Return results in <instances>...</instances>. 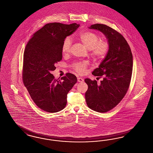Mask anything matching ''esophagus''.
<instances>
[{
	"label": "esophagus",
	"mask_w": 153,
	"mask_h": 153,
	"mask_svg": "<svg viewBox=\"0 0 153 153\" xmlns=\"http://www.w3.org/2000/svg\"><path fill=\"white\" fill-rule=\"evenodd\" d=\"M77 81H78L79 82H82L84 81V79L81 78V77H78L77 78Z\"/></svg>",
	"instance_id": "1"
}]
</instances>
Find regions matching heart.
Here are the masks:
<instances>
[{
	"mask_svg": "<svg viewBox=\"0 0 153 153\" xmlns=\"http://www.w3.org/2000/svg\"><path fill=\"white\" fill-rule=\"evenodd\" d=\"M77 39L86 48L89 49L92 58L95 60L102 59L108 54L110 45L105 40H99L98 35L92 31H83L80 32L77 36ZM72 42L69 37H67L63 41L61 46V52L64 55H68L71 51ZM87 65L85 62H78L72 65L74 71L79 74L85 72Z\"/></svg>",
	"mask_w": 153,
	"mask_h": 153,
	"instance_id": "obj_1",
	"label": "heart"
}]
</instances>
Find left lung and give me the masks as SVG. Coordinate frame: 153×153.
<instances>
[{"label":"left lung","instance_id":"8db88e82","mask_svg":"<svg viewBox=\"0 0 153 153\" xmlns=\"http://www.w3.org/2000/svg\"><path fill=\"white\" fill-rule=\"evenodd\" d=\"M89 28L102 32L110 45L104 60L92 72L98 78L103 77L100 84L97 85L95 79H85L88 86L85 93L88 106L94 111L105 113L116 107L128 91L133 71V55L126 39L115 30L102 24L92 25Z\"/></svg>","mask_w":153,"mask_h":153}]
</instances>
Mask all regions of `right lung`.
<instances>
[{"label": "right lung", "mask_w": 153, "mask_h": 153, "mask_svg": "<svg viewBox=\"0 0 153 153\" xmlns=\"http://www.w3.org/2000/svg\"><path fill=\"white\" fill-rule=\"evenodd\" d=\"M79 25L51 23L36 31L27 44L23 56V84L37 106L46 112L56 113L66 106L68 93L77 82L70 73L56 79L51 72L62 60L61 46L67 36Z\"/></svg>", "instance_id": "right-lung-1"}]
</instances>
